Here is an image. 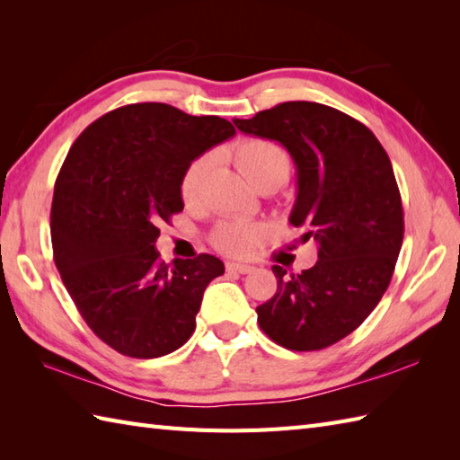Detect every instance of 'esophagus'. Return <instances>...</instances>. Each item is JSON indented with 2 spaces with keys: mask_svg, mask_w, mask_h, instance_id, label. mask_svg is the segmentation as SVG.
I'll list each match as a JSON object with an SVG mask.
<instances>
[{
  "mask_svg": "<svg viewBox=\"0 0 460 460\" xmlns=\"http://www.w3.org/2000/svg\"><path fill=\"white\" fill-rule=\"evenodd\" d=\"M227 270L229 272H241V275H247V272L252 270V267L245 265V262H227Z\"/></svg>",
  "mask_w": 460,
  "mask_h": 460,
  "instance_id": "34e87169",
  "label": "esophagus"
}]
</instances>
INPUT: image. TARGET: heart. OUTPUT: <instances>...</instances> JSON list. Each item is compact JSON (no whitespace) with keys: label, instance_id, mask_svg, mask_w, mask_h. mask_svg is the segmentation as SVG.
Wrapping results in <instances>:
<instances>
[{"label":"heart","instance_id":"obj_1","mask_svg":"<svg viewBox=\"0 0 460 460\" xmlns=\"http://www.w3.org/2000/svg\"><path fill=\"white\" fill-rule=\"evenodd\" d=\"M233 162L251 188H259L261 183H275L277 188L287 180L290 170V160L287 150L272 140L249 138L239 142L233 148ZM209 160L198 158L185 168L180 191L183 201H195L201 191V185L208 173ZM262 237V227L247 221H227L221 223L213 233L215 245L229 255H243L257 245Z\"/></svg>","mask_w":460,"mask_h":460}]
</instances>
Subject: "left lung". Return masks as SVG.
<instances>
[{"label": "left lung", "mask_w": 460, "mask_h": 460, "mask_svg": "<svg viewBox=\"0 0 460 460\" xmlns=\"http://www.w3.org/2000/svg\"><path fill=\"white\" fill-rule=\"evenodd\" d=\"M233 122L285 146L298 188L290 223L318 245L316 265L300 275L272 267L277 292L257 306L259 326L282 348H328L371 314L392 280L403 243L392 162L367 126L326 104L282 102Z\"/></svg>", "instance_id": "1"}]
</instances>
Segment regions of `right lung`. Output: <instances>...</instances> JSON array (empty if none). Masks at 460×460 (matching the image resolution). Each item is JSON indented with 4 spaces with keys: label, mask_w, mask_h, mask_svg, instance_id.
<instances>
[{
    "label": "right lung",
    "mask_w": 460,
    "mask_h": 460,
    "mask_svg": "<svg viewBox=\"0 0 460 460\" xmlns=\"http://www.w3.org/2000/svg\"><path fill=\"white\" fill-rule=\"evenodd\" d=\"M231 136L219 116L140 102L101 116L66 154L51 205L55 265L89 328L124 356L181 348L203 290L225 272L213 255L165 265L155 239L183 209L185 168Z\"/></svg>",
    "instance_id": "add662e5"
}]
</instances>
